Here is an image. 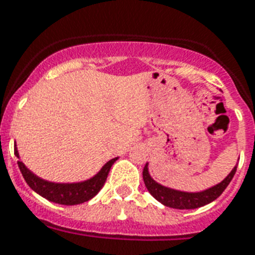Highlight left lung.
<instances>
[{"label":"left lung","instance_id":"8db88e82","mask_svg":"<svg viewBox=\"0 0 255 255\" xmlns=\"http://www.w3.org/2000/svg\"><path fill=\"white\" fill-rule=\"evenodd\" d=\"M236 170H237V165L232 169L231 173L220 183H217L210 188H206L203 191L196 192L181 191V190L166 187V186L156 182L149 174L148 162L142 170V178H144V183H145L148 191L150 192V195L156 200L162 203L163 206L175 208V210H194V208H199V207L206 206L208 203L217 199L227 188V186L231 183L232 178L236 174Z\"/></svg>","mask_w":255,"mask_h":255}]
</instances>
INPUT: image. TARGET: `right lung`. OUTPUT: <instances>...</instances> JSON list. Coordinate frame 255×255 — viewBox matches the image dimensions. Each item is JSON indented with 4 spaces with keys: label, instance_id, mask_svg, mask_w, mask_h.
<instances>
[{
    "label": "right lung",
    "instance_id": "1",
    "mask_svg": "<svg viewBox=\"0 0 255 255\" xmlns=\"http://www.w3.org/2000/svg\"><path fill=\"white\" fill-rule=\"evenodd\" d=\"M14 154L19 158L16 145H14ZM117 160L118 157L107 161L97 174L86 179V181L73 182V183H56V182L45 181L43 178L34 174L22 161H18V166H19L20 173L23 175L27 185L30 186L36 194H39L49 202L57 203V204L76 206V204L88 202L101 191V188L103 187L105 182H106L110 169Z\"/></svg>",
    "mask_w": 255,
    "mask_h": 255
}]
</instances>
